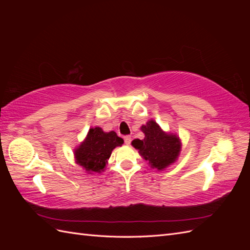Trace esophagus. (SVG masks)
<instances>
[{"instance_id": "1", "label": "esophagus", "mask_w": 250, "mask_h": 250, "mask_svg": "<svg viewBox=\"0 0 250 250\" xmlns=\"http://www.w3.org/2000/svg\"><path fill=\"white\" fill-rule=\"evenodd\" d=\"M124 141H125L126 145H130V143H131V137H130V135H125Z\"/></svg>"}]
</instances>
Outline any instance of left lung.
Masks as SVG:
<instances>
[{"label":"left lung","mask_w":250,"mask_h":250,"mask_svg":"<svg viewBox=\"0 0 250 250\" xmlns=\"http://www.w3.org/2000/svg\"><path fill=\"white\" fill-rule=\"evenodd\" d=\"M141 129L145 133V138L133 140L131 144L151 167L162 170L176 161L180 151L176 135L165 133L154 121H149Z\"/></svg>","instance_id":"1"}]
</instances>
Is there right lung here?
<instances>
[{
  "instance_id": "right-lung-1",
  "label": "right lung",
  "mask_w": 250,
  "mask_h": 250,
  "mask_svg": "<svg viewBox=\"0 0 250 250\" xmlns=\"http://www.w3.org/2000/svg\"><path fill=\"white\" fill-rule=\"evenodd\" d=\"M123 143L115 131L104 132L100 127L90 128L85 141L75 151L77 164L88 172L99 173L104 170L111 151Z\"/></svg>"
}]
</instances>
